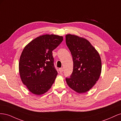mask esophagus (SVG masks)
<instances>
[{"instance_id":"1","label":"esophagus","mask_w":121,"mask_h":121,"mask_svg":"<svg viewBox=\"0 0 121 121\" xmlns=\"http://www.w3.org/2000/svg\"><path fill=\"white\" fill-rule=\"evenodd\" d=\"M59 71H60V73H62L63 72V68H60V69H59Z\"/></svg>"}]
</instances>
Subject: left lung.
Masks as SVG:
<instances>
[{"label":"left lung","mask_w":121,"mask_h":121,"mask_svg":"<svg viewBox=\"0 0 121 121\" xmlns=\"http://www.w3.org/2000/svg\"><path fill=\"white\" fill-rule=\"evenodd\" d=\"M65 42L73 60L71 75L65 78L68 86L82 93L89 90L99 78L101 61L97 50L86 39L68 34Z\"/></svg>","instance_id":"obj_1"}]
</instances>
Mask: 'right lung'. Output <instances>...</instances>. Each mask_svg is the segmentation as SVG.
<instances>
[{"instance_id": "add662e5", "label": "right lung", "mask_w": 121, "mask_h": 121, "mask_svg": "<svg viewBox=\"0 0 121 121\" xmlns=\"http://www.w3.org/2000/svg\"><path fill=\"white\" fill-rule=\"evenodd\" d=\"M63 40V36L44 35L33 40L23 49L19 61L20 75L32 93L41 95L52 85L57 72L52 52Z\"/></svg>"}]
</instances>
